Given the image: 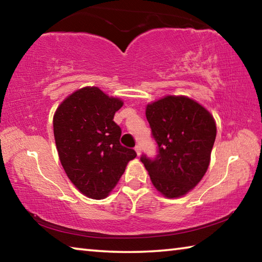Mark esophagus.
Returning a JSON list of instances; mask_svg holds the SVG:
<instances>
[{"mask_svg":"<svg viewBox=\"0 0 262 262\" xmlns=\"http://www.w3.org/2000/svg\"><path fill=\"white\" fill-rule=\"evenodd\" d=\"M135 151L137 154V156H141V145L140 144H137L135 147Z\"/></svg>","mask_w":262,"mask_h":262,"instance_id":"obj_1","label":"esophagus"}]
</instances>
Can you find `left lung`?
<instances>
[{
    "label": "left lung",
    "mask_w": 262,
    "mask_h": 262,
    "mask_svg": "<svg viewBox=\"0 0 262 262\" xmlns=\"http://www.w3.org/2000/svg\"><path fill=\"white\" fill-rule=\"evenodd\" d=\"M147 120L158 145L154 159L141 162L152 185L168 199L184 196L208 170L216 139L214 117L186 96H166L147 105Z\"/></svg>",
    "instance_id": "left-lung-1"
}]
</instances>
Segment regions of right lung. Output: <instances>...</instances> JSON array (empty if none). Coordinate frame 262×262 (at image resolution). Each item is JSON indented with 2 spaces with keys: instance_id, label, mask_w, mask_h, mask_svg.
<instances>
[{
  "instance_id": "add662e5",
  "label": "right lung",
  "mask_w": 262,
  "mask_h": 262,
  "mask_svg": "<svg viewBox=\"0 0 262 262\" xmlns=\"http://www.w3.org/2000/svg\"><path fill=\"white\" fill-rule=\"evenodd\" d=\"M122 105L99 88L85 86L62 101L53 118L66 173L79 192L95 200L107 196L136 157L134 150L120 144L121 128L113 121Z\"/></svg>"
}]
</instances>
